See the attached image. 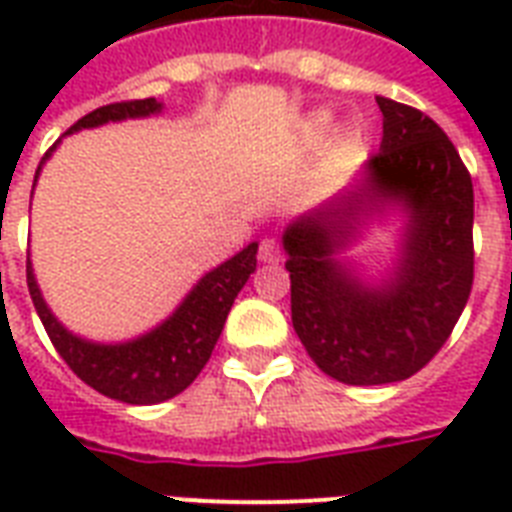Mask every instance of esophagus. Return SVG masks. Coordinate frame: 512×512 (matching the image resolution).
I'll use <instances>...</instances> for the list:
<instances>
[{"label": "esophagus", "instance_id": "34e87169", "mask_svg": "<svg viewBox=\"0 0 512 512\" xmlns=\"http://www.w3.org/2000/svg\"><path fill=\"white\" fill-rule=\"evenodd\" d=\"M257 260L260 263H279L281 260V247L276 239H263L260 249H257Z\"/></svg>", "mask_w": 512, "mask_h": 512}]
</instances>
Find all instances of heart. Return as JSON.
Listing matches in <instances>:
<instances>
[{
    "instance_id": "1",
    "label": "heart",
    "mask_w": 512,
    "mask_h": 512,
    "mask_svg": "<svg viewBox=\"0 0 512 512\" xmlns=\"http://www.w3.org/2000/svg\"><path fill=\"white\" fill-rule=\"evenodd\" d=\"M316 127H319V130H327V127H329V114H319V116H316Z\"/></svg>"
}]
</instances>
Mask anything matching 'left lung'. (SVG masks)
Instances as JSON below:
<instances>
[{"label":"left lung","mask_w":512,"mask_h":512,"mask_svg":"<svg viewBox=\"0 0 512 512\" xmlns=\"http://www.w3.org/2000/svg\"><path fill=\"white\" fill-rule=\"evenodd\" d=\"M361 180L284 231L292 324L321 372L385 385L420 372L449 340L473 287V180L430 116L390 98ZM407 217L399 263L369 285L337 254L374 214Z\"/></svg>","instance_id":"obj_1"}]
</instances>
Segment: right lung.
I'll return each mask as SVG.
<instances>
[{
	"label": "right lung",
	"mask_w": 512,
	"mask_h": 512,
	"mask_svg": "<svg viewBox=\"0 0 512 512\" xmlns=\"http://www.w3.org/2000/svg\"><path fill=\"white\" fill-rule=\"evenodd\" d=\"M162 108L164 103L156 98L100 106L92 114L82 116L66 135L108 122L162 114ZM58 143L44 154L42 164L50 159ZM42 164L36 170V177L42 172ZM255 268L257 241H252L231 260L204 273L183 297V303L177 305L172 316H167L159 327L127 342H92L68 332L44 303L31 260L26 263V281L36 313L60 358L71 366V372L103 396L124 401V404L146 406L162 404L167 398L183 393L199 377L215 350L217 337L223 332L233 300L247 284L249 273H255Z\"/></svg>",
	"instance_id": "obj_1"
}]
</instances>
